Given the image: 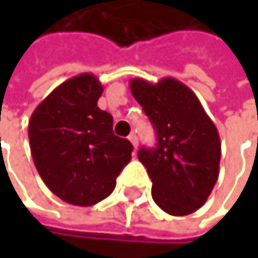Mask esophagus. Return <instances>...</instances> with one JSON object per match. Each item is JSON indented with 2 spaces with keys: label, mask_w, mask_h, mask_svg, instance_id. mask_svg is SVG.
<instances>
[{
  "label": "esophagus",
  "mask_w": 258,
  "mask_h": 258,
  "mask_svg": "<svg viewBox=\"0 0 258 258\" xmlns=\"http://www.w3.org/2000/svg\"><path fill=\"white\" fill-rule=\"evenodd\" d=\"M128 140L133 143V146L134 148H137V145H139V140H137V136H136V133H131L128 136Z\"/></svg>",
  "instance_id": "1"
}]
</instances>
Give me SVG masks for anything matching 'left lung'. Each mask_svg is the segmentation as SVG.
I'll use <instances>...</instances> for the list:
<instances>
[{
  "label": "left lung",
  "instance_id": "left-lung-1",
  "mask_svg": "<svg viewBox=\"0 0 258 258\" xmlns=\"http://www.w3.org/2000/svg\"><path fill=\"white\" fill-rule=\"evenodd\" d=\"M130 88L157 133V146L137 154L152 180V199L170 215H189L206 203L218 179V130L197 95L176 79H131Z\"/></svg>",
  "mask_w": 258,
  "mask_h": 258
}]
</instances>
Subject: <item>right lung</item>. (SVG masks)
Returning <instances> with one entry per match:
<instances>
[{
  "label": "right lung",
  "instance_id": "right-lung-1",
  "mask_svg": "<svg viewBox=\"0 0 258 258\" xmlns=\"http://www.w3.org/2000/svg\"><path fill=\"white\" fill-rule=\"evenodd\" d=\"M100 80L82 73L56 86L32 112L28 137L32 160L61 200L92 206L112 194L131 160L133 145L113 134V118L97 106Z\"/></svg>",
  "mask_w": 258,
  "mask_h": 258
}]
</instances>
